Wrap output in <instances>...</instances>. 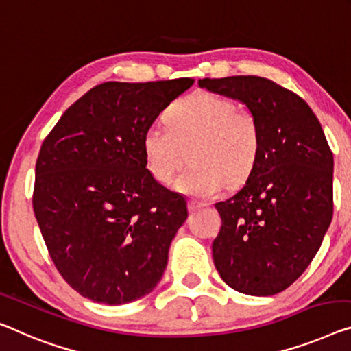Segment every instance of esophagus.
Instances as JSON below:
<instances>
[{"label":"esophagus","mask_w":351,"mask_h":351,"mask_svg":"<svg viewBox=\"0 0 351 351\" xmlns=\"http://www.w3.org/2000/svg\"><path fill=\"white\" fill-rule=\"evenodd\" d=\"M205 206H206V203H203V202H195V200H191V202H189V211H191V213L197 211V209L205 208Z\"/></svg>","instance_id":"esophagus-1"}]
</instances>
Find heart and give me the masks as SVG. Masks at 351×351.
<instances>
[{
    "instance_id": "b5f03b06",
    "label": "heart",
    "mask_w": 351,
    "mask_h": 351,
    "mask_svg": "<svg viewBox=\"0 0 351 351\" xmlns=\"http://www.w3.org/2000/svg\"><path fill=\"white\" fill-rule=\"evenodd\" d=\"M167 125L151 124L143 134L146 169L160 184H169L184 165L175 187L186 195L211 198L223 187L241 184L261 153L257 118L237 108L232 99L198 91L175 102L165 113Z\"/></svg>"
}]
</instances>
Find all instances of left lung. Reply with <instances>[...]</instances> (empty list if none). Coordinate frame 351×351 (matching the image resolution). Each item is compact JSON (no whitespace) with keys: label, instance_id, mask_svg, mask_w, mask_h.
I'll list each match as a JSON object with an SVG mask.
<instances>
[{"label":"left lung","instance_id":"8db88e82","mask_svg":"<svg viewBox=\"0 0 351 351\" xmlns=\"http://www.w3.org/2000/svg\"><path fill=\"white\" fill-rule=\"evenodd\" d=\"M198 86L243 102L257 118L261 153L241 187L216 203L213 258L222 280L252 296L284 291L304 273L332 219L334 159L312 108L268 78H203Z\"/></svg>","mask_w":351,"mask_h":351}]
</instances>
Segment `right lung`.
<instances>
[{
	"label": "right lung",
	"mask_w": 351,
	"mask_h": 351,
	"mask_svg": "<svg viewBox=\"0 0 351 351\" xmlns=\"http://www.w3.org/2000/svg\"><path fill=\"white\" fill-rule=\"evenodd\" d=\"M192 85L106 82L72 104L42 143L34 216L56 269L88 300L132 302L164 276L187 203L146 169L143 134Z\"/></svg>",
	"instance_id": "right-lung-1"
}]
</instances>
